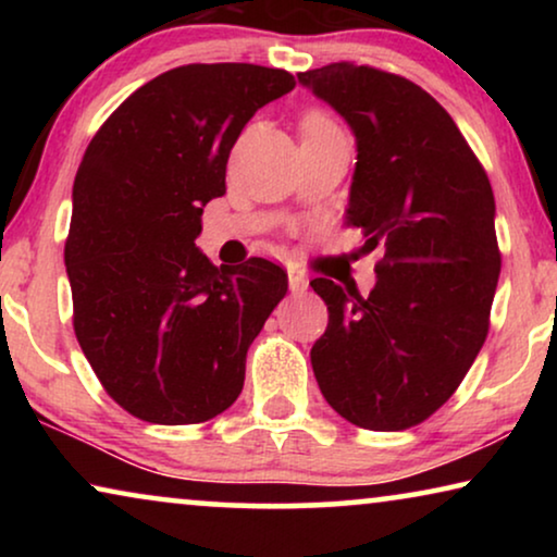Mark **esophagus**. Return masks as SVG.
Masks as SVG:
<instances>
[{
    "label": "esophagus",
    "mask_w": 557,
    "mask_h": 557,
    "mask_svg": "<svg viewBox=\"0 0 557 557\" xmlns=\"http://www.w3.org/2000/svg\"><path fill=\"white\" fill-rule=\"evenodd\" d=\"M309 288V278L301 271H288V292L304 294Z\"/></svg>",
    "instance_id": "obj_1"
}]
</instances>
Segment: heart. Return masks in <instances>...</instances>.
<instances>
[{
    "label": "heart",
    "instance_id": "1",
    "mask_svg": "<svg viewBox=\"0 0 557 557\" xmlns=\"http://www.w3.org/2000/svg\"><path fill=\"white\" fill-rule=\"evenodd\" d=\"M304 132H309V128H326V126H334L330 119L322 116V113H311V116L304 119Z\"/></svg>",
    "mask_w": 557,
    "mask_h": 557
}]
</instances>
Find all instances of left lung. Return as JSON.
Returning a JSON list of instances; mask_svg holds the SVG:
<instances>
[{"instance_id":"obj_1","label":"left lung","mask_w":557,"mask_h":557,"mask_svg":"<svg viewBox=\"0 0 557 557\" xmlns=\"http://www.w3.org/2000/svg\"><path fill=\"white\" fill-rule=\"evenodd\" d=\"M355 134L347 225L385 248L377 284L314 278L330 324L311 347L319 391L345 421L403 431L451 398L490 330L502 258L494 195L459 126L400 75L332 63L299 73Z\"/></svg>"}]
</instances>
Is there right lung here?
<instances>
[{"mask_svg": "<svg viewBox=\"0 0 557 557\" xmlns=\"http://www.w3.org/2000/svg\"><path fill=\"white\" fill-rule=\"evenodd\" d=\"M296 81L278 67H172L134 90L88 144L73 182L65 269L73 326L106 393L149 423H202L235 403L246 355L288 278L195 246L225 195L243 126Z\"/></svg>", "mask_w": 557, "mask_h": 557, "instance_id": "1", "label": "right lung"}]
</instances>
